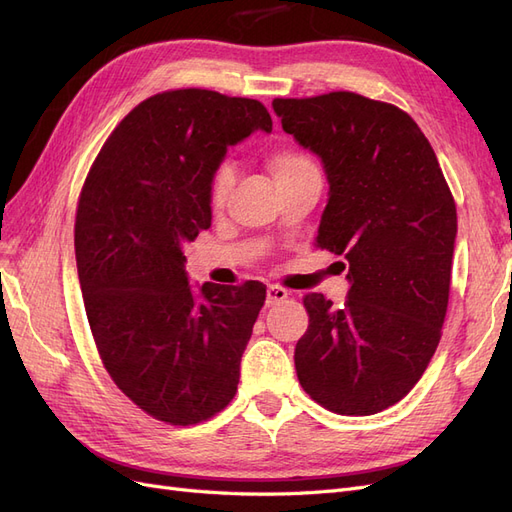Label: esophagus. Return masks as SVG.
Returning <instances> with one entry per match:
<instances>
[{
  "label": "esophagus",
  "mask_w": 512,
  "mask_h": 512,
  "mask_svg": "<svg viewBox=\"0 0 512 512\" xmlns=\"http://www.w3.org/2000/svg\"><path fill=\"white\" fill-rule=\"evenodd\" d=\"M288 299V290L286 288H282V286H269L267 288V305L269 307H273V305H277V303H282V301H286Z\"/></svg>",
  "instance_id": "esophagus-1"
}]
</instances>
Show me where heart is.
<instances>
[{
  "instance_id": "1",
  "label": "heart",
  "mask_w": 512,
  "mask_h": 512,
  "mask_svg": "<svg viewBox=\"0 0 512 512\" xmlns=\"http://www.w3.org/2000/svg\"><path fill=\"white\" fill-rule=\"evenodd\" d=\"M267 166L273 173L277 185L284 188V185L292 183L294 179H299L301 175L309 173V170H316V164L309 160L303 151L294 149V147H286L280 145L275 147L269 158H267ZM232 183H235V173H232V168L228 164L218 166L215 170L211 183H209V205L211 209H222L226 198L230 194Z\"/></svg>"
}]
</instances>
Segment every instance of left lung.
I'll return each instance as SVG.
<instances>
[{
    "label": "left lung",
    "mask_w": 512,
    "mask_h": 512,
    "mask_svg": "<svg viewBox=\"0 0 512 512\" xmlns=\"http://www.w3.org/2000/svg\"><path fill=\"white\" fill-rule=\"evenodd\" d=\"M273 108L327 170L316 245L348 262L352 284L344 305L303 297L299 382L335 414L382 412L421 380L442 337L457 235L451 188L416 121L389 102L331 91L275 98Z\"/></svg>",
    "instance_id": "8db88e82"
}]
</instances>
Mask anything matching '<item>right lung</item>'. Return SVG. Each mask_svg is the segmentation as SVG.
<instances>
[{
	"instance_id": "1",
	"label": "right lung",
	"mask_w": 512,
	"mask_h": 512,
	"mask_svg": "<svg viewBox=\"0 0 512 512\" xmlns=\"http://www.w3.org/2000/svg\"><path fill=\"white\" fill-rule=\"evenodd\" d=\"M265 104L170 89L121 119L89 168L74 252L104 369L168 425H196L237 393L267 286H188L183 245L211 226L209 183L230 145L271 132Z\"/></svg>"
}]
</instances>
